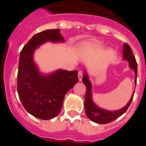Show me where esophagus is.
I'll list each match as a JSON object with an SVG mask.
<instances>
[{"instance_id": "obj_1", "label": "esophagus", "mask_w": 146, "mask_h": 146, "mask_svg": "<svg viewBox=\"0 0 146 146\" xmlns=\"http://www.w3.org/2000/svg\"><path fill=\"white\" fill-rule=\"evenodd\" d=\"M82 77H83V72L82 70H80L78 72V79H79L80 81L82 80Z\"/></svg>"}]
</instances>
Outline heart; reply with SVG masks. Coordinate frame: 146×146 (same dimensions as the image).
I'll return each mask as SVG.
<instances>
[{"label": "heart", "mask_w": 146, "mask_h": 146, "mask_svg": "<svg viewBox=\"0 0 146 146\" xmlns=\"http://www.w3.org/2000/svg\"><path fill=\"white\" fill-rule=\"evenodd\" d=\"M101 45V44L99 43V42H94V43H91L89 44V46L91 47H99V46H100Z\"/></svg>", "instance_id": "obj_1"}]
</instances>
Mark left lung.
I'll list each match as a JSON object with an SVG mask.
<instances>
[{"instance_id": "8db88e82", "label": "left lung", "mask_w": 146, "mask_h": 146, "mask_svg": "<svg viewBox=\"0 0 146 146\" xmlns=\"http://www.w3.org/2000/svg\"><path fill=\"white\" fill-rule=\"evenodd\" d=\"M123 58L129 62L130 68H131L135 71V76H136L135 82V83H137V64L136 59H135L133 52H132L129 45L127 43H125L123 44ZM82 82L86 86V96H85L86 114L89 119L95 122V123L104 124V123H108L113 121L114 120L118 118V117L122 115L127 110L128 108L131 104L132 99H133V96L134 94H135L134 92L128 104H126V106L122 108V109L117 110V111H108V110H105L100 109L92 101V98H91V84L90 81L88 80V76L86 75V74H85L83 77H82Z\"/></svg>"}]
</instances>
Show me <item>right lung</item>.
<instances>
[{"label": "right lung", "mask_w": 146, "mask_h": 146, "mask_svg": "<svg viewBox=\"0 0 146 146\" xmlns=\"http://www.w3.org/2000/svg\"><path fill=\"white\" fill-rule=\"evenodd\" d=\"M47 41L64 42L60 29H50L35 34L23 47L20 55L17 92L27 111L36 118L52 119L61 111L66 94L78 82L77 71L58 70L42 75L33 61L35 49Z\"/></svg>", "instance_id": "obj_1"}]
</instances>
